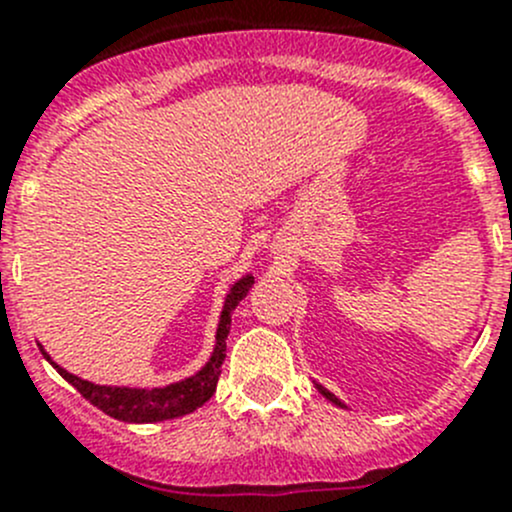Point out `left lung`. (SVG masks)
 Masks as SVG:
<instances>
[{"instance_id":"1","label":"left lung","mask_w":512,"mask_h":512,"mask_svg":"<svg viewBox=\"0 0 512 512\" xmlns=\"http://www.w3.org/2000/svg\"><path fill=\"white\" fill-rule=\"evenodd\" d=\"M314 386H317V391H319V394H322V396H324V399H329V401H332V404H334V406H342V409H347V404H344V401H339V399H337V396H334V394H332V391H329V389H324V386H322V384H317V381H314Z\"/></svg>"}]
</instances>
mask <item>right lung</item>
<instances>
[{
  "instance_id": "add662e5",
  "label": "right lung",
  "mask_w": 512,
  "mask_h": 512,
  "mask_svg": "<svg viewBox=\"0 0 512 512\" xmlns=\"http://www.w3.org/2000/svg\"><path fill=\"white\" fill-rule=\"evenodd\" d=\"M255 285V277L242 275L230 289H227V297L223 304V312H220L218 332H215V347L210 359L205 361V366L200 371H195L188 379L173 381L168 386H153V389H143V386H106V384H94V381H86L81 376L69 374L64 366L56 364L49 354L44 352V347L39 344L44 359L84 396L86 401L101 409L103 414L118 421L126 423H156V421H168V418H178L185 414H193L195 409L205 404L210 396L215 394V386H218L220 366L225 361V339L230 334L232 324V312H235L237 304L247 297L250 287Z\"/></svg>"
}]
</instances>
